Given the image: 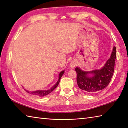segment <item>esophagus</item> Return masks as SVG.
<instances>
[{
  "label": "esophagus",
  "instance_id": "esophagus-1",
  "mask_svg": "<svg viewBox=\"0 0 128 128\" xmlns=\"http://www.w3.org/2000/svg\"><path fill=\"white\" fill-rule=\"evenodd\" d=\"M77 65V62L76 60H73V61L71 62L70 63V67L71 69L74 68V67H75Z\"/></svg>",
  "mask_w": 128,
  "mask_h": 128
}]
</instances>
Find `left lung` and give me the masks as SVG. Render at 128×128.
I'll list each match as a JSON object with an SVG mask.
<instances>
[{
	"label": "left lung",
	"instance_id": "1",
	"mask_svg": "<svg viewBox=\"0 0 128 128\" xmlns=\"http://www.w3.org/2000/svg\"><path fill=\"white\" fill-rule=\"evenodd\" d=\"M115 59L116 47H114L112 55L102 69L86 72L76 67V80L79 88L86 93L94 94L107 87L114 73ZM89 73L92 74V76H88Z\"/></svg>",
	"mask_w": 128,
	"mask_h": 128
}]
</instances>
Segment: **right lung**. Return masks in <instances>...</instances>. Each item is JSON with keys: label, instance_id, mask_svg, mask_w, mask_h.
<instances>
[{"label": "right lung", "instance_id": "obj_1", "mask_svg": "<svg viewBox=\"0 0 128 128\" xmlns=\"http://www.w3.org/2000/svg\"><path fill=\"white\" fill-rule=\"evenodd\" d=\"M64 73V71H62V72H60V74H59V79L58 81L57 82V83L55 84V85L52 87V88H50V89L48 90H38V91H33V92H31L30 94H32V95H34L36 96H44L48 95V94H49L50 93L52 92V91H54L55 88H57V86L58 85V84L60 82V79H61V78L63 75V74ZM27 92H30L29 91H26Z\"/></svg>", "mask_w": 128, "mask_h": 128}]
</instances>
